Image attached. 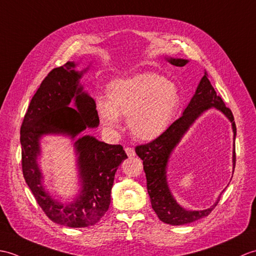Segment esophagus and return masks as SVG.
<instances>
[{
    "instance_id": "1",
    "label": "esophagus",
    "mask_w": 256,
    "mask_h": 256,
    "mask_svg": "<svg viewBox=\"0 0 256 256\" xmlns=\"http://www.w3.org/2000/svg\"><path fill=\"white\" fill-rule=\"evenodd\" d=\"M124 151H126L127 156L129 158H132V156H136V152H134V150L132 149V148H126V149H124Z\"/></svg>"
}]
</instances>
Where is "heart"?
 <instances>
[{
    "label": "heart",
    "mask_w": 256,
    "mask_h": 256,
    "mask_svg": "<svg viewBox=\"0 0 256 256\" xmlns=\"http://www.w3.org/2000/svg\"><path fill=\"white\" fill-rule=\"evenodd\" d=\"M106 98L107 102L96 105L100 122L112 130H119V117H127L130 132L144 141L166 132L180 104V90L174 83L148 72L110 82Z\"/></svg>",
    "instance_id": "b5f03b06"
}]
</instances>
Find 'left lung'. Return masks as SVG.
<instances>
[{"instance_id":"left-lung-1","label":"left lung","mask_w":256,"mask_h":256,"mask_svg":"<svg viewBox=\"0 0 256 256\" xmlns=\"http://www.w3.org/2000/svg\"><path fill=\"white\" fill-rule=\"evenodd\" d=\"M170 64L176 66H184L188 64V60L180 58H166ZM214 108L222 112L231 122L232 132H234V150H232V175L236 166V127L234 124V118L231 110L226 107L224 100L217 95L214 86L210 83L207 72L202 78L198 83V86L192 95L190 102L184 110L182 117L175 120L166 132L156 139L151 141L150 144L144 146H138L136 148V153L144 161V170L146 178V188L148 194L150 196L151 205L153 210L158 214V219L164 224L172 226H180L194 222V221L207 217L212 212V209L217 206L220 200L218 196L217 200L212 206L204 210H190L182 207L176 202L171 190H170L168 182V166L172 152L180 144L184 134L188 132L192 124L200 118L204 112Z\"/></svg>"}]
</instances>
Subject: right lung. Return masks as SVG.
<instances>
[{
  "label": "right lung",
  "mask_w": 256,
  "mask_h": 256,
  "mask_svg": "<svg viewBox=\"0 0 256 256\" xmlns=\"http://www.w3.org/2000/svg\"><path fill=\"white\" fill-rule=\"evenodd\" d=\"M76 66L69 61L56 68L32 98L20 127L22 168L28 187L50 220L84 228L98 222L108 210L115 173L127 154L120 144H105L90 134L81 137L86 128L98 127L100 118L94 100L80 83L90 66L82 71L76 70ZM72 101L76 109L70 107ZM46 135H64L72 141L80 188L71 201L61 202L43 184L38 160Z\"/></svg>",
  "instance_id": "add662e5"
}]
</instances>
